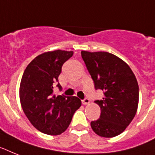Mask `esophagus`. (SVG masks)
Listing matches in <instances>:
<instances>
[{
	"label": "esophagus",
	"mask_w": 155,
	"mask_h": 155,
	"mask_svg": "<svg viewBox=\"0 0 155 155\" xmlns=\"http://www.w3.org/2000/svg\"><path fill=\"white\" fill-rule=\"evenodd\" d=\"M82 104H84V105H87V104H90V100L88 99H84V100H82Z\"/></svg>",
	"instance_id": "esophagus-1"
}]
</instances>
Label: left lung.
Returning <instances> with one entry per match:
<instances>
[{"label":"left lung","mask_w":155,"mask_h":155,"mask_svg":"<svg viewBox=\"0 0 155 155\" xmlns=\"http://www.w3.org/2000/svg\"><path fill=\"white\" fill-rule=\"evenodd\" d=\"M81 56L92 78L95 88L104 91L95 100L101 114L91 122L95 134L112 138L125 130L131 123L139 105V84L127 63L107 51H82Z\"/></svg>","instance_id":"1"}]
</instances>
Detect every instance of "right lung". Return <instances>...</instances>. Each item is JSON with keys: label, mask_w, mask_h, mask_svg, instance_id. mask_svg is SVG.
I'll list each match as a JSON object with an SVG mask.
<instances>
[{"label": "right lung", "mask_w": 155, "mask_h": 155, "mask_svg": "<svg viewBox=\"0 0 155 155\" xmlns=\"http://www.w3.org/2000/svg\"><path fill=\"white\" fill-rule=\"evenodd\" d=\"M72 51H46L36 56L24 71L20 84V101L25 115L34 127L44 134L58 135L68 127L81 106L75 96L53 94L63 64ZM56 86L61 89L58 83Z\"/></svg>", "instance_id": "1"}]
</instances>
